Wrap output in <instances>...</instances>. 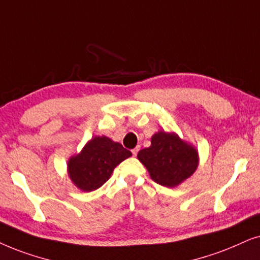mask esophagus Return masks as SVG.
Segmentation results:
<instances>
[{
	"instance_id": "1",
	"label": "esophagus",
	"mask_w": 260,
	"mask_h": 260,
	"mask_svg": "<svg viewBox=\"0 0 260 260\" xmlns=\"http://www.w3.org/2000/svg\"><path fill=\"white\" fill-rule=\"evenodd\" d=\"M138 152H139V147H136V148H133V150H132V154L134 155V157H136V155L138 154Z\"/></svg>"
}]
</instances>
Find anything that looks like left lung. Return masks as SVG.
<instances>
[{
    "label": "left lung",
    "mask_w": 260,
    "mask_h": 260,
    "mask_svg": "<svg viewBox=\"0 0 260 260\" xmlns=\"http://www.w3.org/2000/svg\"><path fill=\"white\" fill-rule=\"evenodd\" d=\"M138 159L158 184L174 188L195 172L199 157L195 148L176 134L160 131L152 137L151 146L139 151Z\"/></svg>",
    "instance_id": "left-lung-1"
}]
</instances>
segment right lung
<instances>
[{
	"label": "right lung",
	"mask_w": 260,
	"mask_h": 260,
	"mask_svg": "<svg viewBox=\"0 0 260 260\" xmlns=\"http://www.w3.org/2000/svg\"><path fill=\"white\" fill-rule=\"evenodd\" d=\"M131 155L132 152L121 144L107 137H95L69 160V175L83 191H92L105 184L115 166Z\"/></svg>",
	"instance_id": "right-lung-1"
}]
</instances>
